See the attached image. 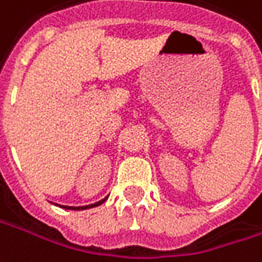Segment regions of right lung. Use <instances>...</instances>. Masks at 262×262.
<instances>
[{
    "label": "right lung",
    "mask_w": 262,
    "mask_h": 262,
    "mask_svg": "<svg viewBox=\"0 0 262 262\" xmlns=\"http://www.w3.org/2000/svg\"><path fill=\"white\" fill-rule=\"evenodd\" d=\"M107 197H109V195H106L105 199H102V200L96 201V203H93V204H89V206H80V207H72V206H61V204H55V206H59V207L65 208V210H86V208L98 207V206H100L102 203H105V201L107 200Z\"/></svg>",
    "instance_id": "1"
}]
</instances>
